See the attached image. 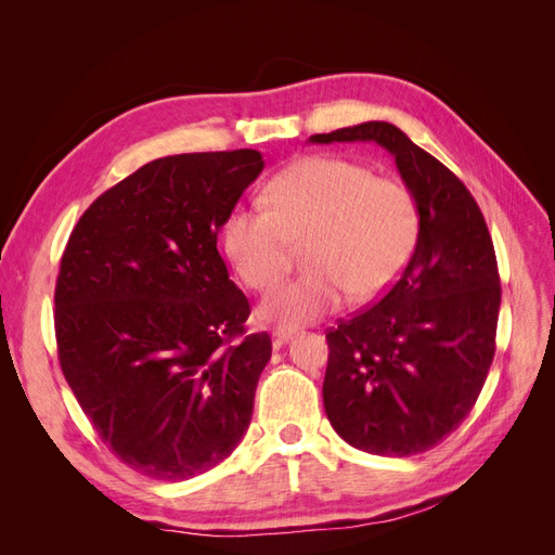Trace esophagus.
Returning a JSON list of instances; mask_svg holds the SVG:
<instances>
[{
    "instance_id": "esophagus-1",
    "label": "esophagus",
    "mask_w": 555,
    "mask_h": 555,
    "mask_svg": "<svg viewBox=\"0 0 555 555\" xmlns=\"http://www.w3.org/2000/svg\"><path fill=\"white\" fill-rule=\"evenodd\" d=\"M298 333V326H287V324H280V326H275V331H273V338H275V343L278 345H282V343H287L292 335H296Z\"/></svg>"
}]
</instances>
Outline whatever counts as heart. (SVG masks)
Here are the masks:
<instances>
[{
	"instance_id": "obj_1",
	"label": "heart",
	"mask_w": 555,
	"mask_h": 555,
	"mask_svg": "<svg viewBox=\"0 0 555 555\" xmlns=\"http://www.w3.org/2000/svg\"><path fill=\"white\" fill-rule=\"evenodd\" d=\"M266 198L268 206L249 201L231 208L222 243L255 292L273 289L292 268L296 245H308L310 271L261 304L263 319L287 326L338 310L349 296L357 304L384 296L410 263L422 229L405 182L343 157L289 164L268 182Z\"/></svg>"
}]
</instances>
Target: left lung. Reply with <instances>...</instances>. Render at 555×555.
<instances>
[{"label": "left lung", "mask_w": 555, "mask_h": 555, "mask_svg": "<svg viewBox=\"0 0 555 555\" xmlns=\"http://www.w3.org/2000/svg\"><path fill=\"white\" fill-rule=\"evenodd\" d=\"M310 141H375L416 196L414 255L375 306L328 328L322 393L347 444L379 456L424 453L461 426L493 363L502 292L489 227L465 184L389 122Z\"/></svg>", "instance_id": "left-lung-1"}]
</instances>
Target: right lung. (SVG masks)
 Returning a JSON list of instances; mask_svg holds the SVG:
<instances>
[{"mask_svg":"<svg viewBox=\"0 0 555 555\" xmlns=\"http://www.w3.org/2000/svg\"><path fill=\"white\" fill-rule=\"evenodd\" d=\"M263 169L257 150L150 162L82 212L60 261L62 373L111 451L137 473H208L245 435L268 333L217 251Z\"/></svg>","mask_w":555,"mask_h":555,"instance_id":"add662e5","label":"right lung"}]
</instances>
